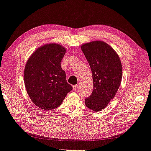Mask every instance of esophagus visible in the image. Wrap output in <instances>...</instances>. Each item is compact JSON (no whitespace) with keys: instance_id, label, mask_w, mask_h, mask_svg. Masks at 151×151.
<instances>
[{"instance_id":"esophagus-1","label":"esophagus","mask_w":151,"mask_h":151,"mask_svg":"<svg viewBox=\"0 0 151 151\" xmlns=\"http://www.w3.org/2000/svg\"><path fill=\"white\" fill-rule=\"evenodd\" d=\"M77 89H78V85H73V90H76Z\"/></svg>"}]
</instances>
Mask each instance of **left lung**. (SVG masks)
I'll use <instances>...</instances> for the list:
<instances>
[{"instance_id": "left-lung-1", "label": "left lung", "mask_w": 151, "mask_h": 151, "mask_svg": "<svg viewBox=\"0 0 151 151\" xmlns=\"http://www.w3.org/2000/svg\"><path fill=\"white\" fill-rule=\"evenodd\" d=\"M91 69L93 91L85 99L86 106L94 111L105 109L114 98L122 78V63L112 47L103 41L81 46Z\"/></svg>"}]
</instances>
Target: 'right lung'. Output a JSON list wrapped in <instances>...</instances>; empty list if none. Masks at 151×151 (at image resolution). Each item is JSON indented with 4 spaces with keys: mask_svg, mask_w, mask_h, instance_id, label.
Returning <instances> with one entry per match:
<instances>
[{
    "mask_svg": "<svg viewBox=\"0 0 151 151\" xmlns=\"http://www.w3.org/2000/svg\"><path fill=\"white\" fill-rule=\"evenodd\" d=\"M65 52L61 45L48 44L37 48L27 60L25 86L31 101L39 108L48 111L58 107L72 90L61 66Z\"/></svg>",
    "mask_w": 151,
    "mask_h": 151,
    "instance_id": "1",
    "label": "right lung"
}]
</instances>
